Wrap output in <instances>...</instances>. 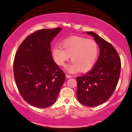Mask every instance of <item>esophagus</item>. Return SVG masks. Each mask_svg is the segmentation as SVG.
Returning a JSON list of instances; mask_svg holds the SVG:
<instances>
[{"label": "esophagus", "instance_id": "34e87169", "mask_svg": "<svg viewBox=\"0 0 132 132\" xmlns=\"http://www.w3.org/2000/svg\"><path fill=\"white\" fill-rule=\"evenodd\" d=\"M71 77H72V76H71V75L66 74V78H71Z\"/></svg>", "mask_w": 132, "mask_h": 132}]
</instances>
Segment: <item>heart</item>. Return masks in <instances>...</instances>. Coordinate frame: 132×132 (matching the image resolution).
<instances>
[{"mask_svg":"<svg viewBox=\"0 0 132 132\" xmlns=\"http://www.w3.org/2000/svg\"><path fill=\"white\" fill-rule=\"evenodd\" d=\"M62 49L54 47L52 56L54 62L59 66H64L71 56L72 63L66 67L70 73L81 70L82 72L90 71L96 62L100 47L93 39L73 36L66 39L61 43Z\"/></svg>","mask_w":132,"mask_h":132,"instance_id":"obj_1","label":"heart"}]
</instances>
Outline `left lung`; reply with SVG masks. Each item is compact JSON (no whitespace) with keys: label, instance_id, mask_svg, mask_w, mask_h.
Returning a JSON list of instances; mask_svg holds the SVG:
<instances>
[{"label":"left lung","instance_id":"left-lung-1","mask_svg":"<svg viewBox=\"0 0 132 132\" xmlns=\"http://www.w3.org/2000/svg\"><path fill=\"white\" fill-rule=\"evenodd\" d=\"M100 48V54L93 68L83 76L77 77L76 95L80 103L95 107L107 101L113 95L118 82L121 73V59L112 44L93 32Z\"/></svg>","mask_w":132,"mask_h":132}]
</instances>
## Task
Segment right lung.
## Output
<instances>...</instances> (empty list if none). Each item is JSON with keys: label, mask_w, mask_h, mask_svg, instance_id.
Segmentation results:
<instances>
[{"label": "right lung", "mask_w": 132, "mask_h": 132, "mask_svg": "<svg viewBox=\"0 0 132 132\" xmlns=\"http://www.w3.org/2000/svg\"><path fill=\"white\" fill-rule=\"evenodd\" d=\"M61 30L58 27L36 31L25 39L15 54L16 84L23 100L34 107L53 105L65 80L51 51L50 42Z\"/></svg>", "instance_id": "right-lung-1"}]
</instances>
